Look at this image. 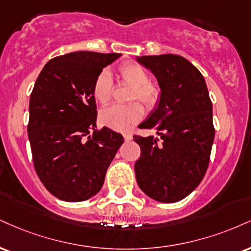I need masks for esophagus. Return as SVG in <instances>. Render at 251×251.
Listing matches in <instances>:
<instances>
[{"label": "esophagus", "instance_id": "obj_1", "mask_svg": "<svg viewBox=\"0 0 251 251\" xmlns=\"http://www.w3.org/2000/svg\"><path fill=\"white\" fill-rule=\"evenodd\" d=\"M132 138H133V135L131 133H124V139H125V141L132 140Z\"/></svg>", "mask_w": 251, "mask_h": 251}]
</instances>
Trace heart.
<instances>
[{"instance_id":"heart-1","label":"heart","mask_w":251,"mask_h":251,"mask_svg":"<svg viewBox=\"0 0 251 251\" xmlns=\"http://www.w3.org/2000/svg\"><path fill=\"white\" fill-rule=\"evenodd\" d=\"M118 77L120 80L132 85L128 100H140L145 107L154 108L161 97V89L158 84L150 80V75L143 66L134 63H126L118 69ZM113 79L106 70L97 75L92 85V95L97 102L106 105L112 98ZM144 116V108L137 101L125 105H112L104 108L100 112V120L104 125L117 129L128 131Z\"/></svg>"}]
</instances>
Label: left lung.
Listing matches in <instances>:
<instances>
[{
    "label": "left lung",
    "mask_w": 251,
    "mask_h": 251,
    "mask_svg": "<svg viewBox=\"0 0 251 251\" xmlns=\"http://www.w3.org/2000/svg\"><path fill=\"white\" fill-rule=\"evenodd\" d=\"M158 79L161 97L140 128L160 139L134 135L141 150L134 165L140 189L159 202L185 199L208 168L215 129L213 105L201 72L179 55L137 57Z\"/></svg>",
    "instance_id": "left-lung-1"
}]
</instances>
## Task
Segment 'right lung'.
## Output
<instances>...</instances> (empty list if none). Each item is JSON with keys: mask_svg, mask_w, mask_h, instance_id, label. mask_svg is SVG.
Wrapping results in <instances>:
<instances>
[{"mask_svg": "<svg viewBox=\"0 0 251 251\" xmlns=\"http://www.w3.org/2000/svg\"><path fill=\"white\" fill-rule=\"evenodd\" d=\"M120 56L66 53L50 59L36 80L28 124L32 160L39 180L59 200L79 202L96 195L124 143L123 135L112 129H96L92 95L97 75Z\"/></svg>", "mask_w": 251, "mask_h": 251, "instance_id": "1", "label": "right lung"}]
</instances>
